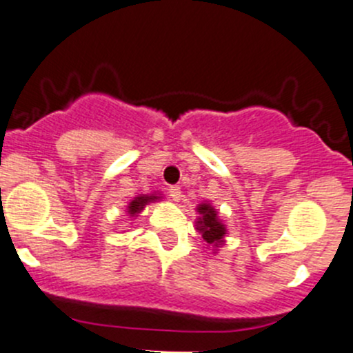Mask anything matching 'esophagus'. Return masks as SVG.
I'll return each mask as SVG.
<instances>
[{"mask_svg":"<svg viewBox=\"0 0 353 353\" xmlns=\"http://www.w3.org/2000/svg\"><path fill=\"white\" fill-rule=\"evenodd\" d=\"M169 196L172 198L174 201H179L181 196H183V194H181V188L170 186V188H169Z\"/></svg>","mask_w":353,"mask_h":353,"instance_id":"34e87169","label":"esophagus"}]
</instances>
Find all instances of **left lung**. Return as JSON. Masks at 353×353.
I'll list each match as a JSON object with an SVG mask.
<instances>
[{
    "mask_svg": "<svg viewBox=\"0 0 353 353\" xmlns=\"http://www.w3.org/2000/svg\"><path fill=\"white\" fill-rule=\"evenodd\" d=\"M199 219L196 222V229L201 234L203 241L212 248H220L223 244L227 229L219 219V212L213 208L210 203H201L198 206Z\"/></svg>",
    "mask_w": 353,
    "mask_h": 353,
    "instance_id": "8db88e82",
    "label": "left lung"
}]
</instances>
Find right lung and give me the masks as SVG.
Returning a JSON list of instances; mask_svg holds the SVG:
<instances>
[{"label":"right lung","mask_w":353,"mask_h":353,"mask_svg":"<svg viewBox=\"0 0 353 353\" xmlns=\"http://www.w3.org/2000/svg\"><path fill=\"white\" fill-rule=\"evenodd\" d=\"M157 199H160V196H157V194H141V196H137L134 199H131L130 205H128V213H130V216H138V213H140L148 203L157 201Z\"/></svg>","instance_id":"right-lung-1"}]
</instances>
